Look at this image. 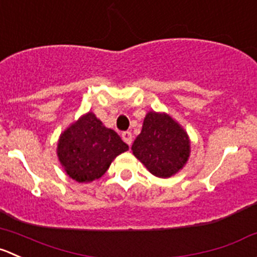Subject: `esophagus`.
<instances>
[{"instance_id": "34e87169", "label": "esophagus", "mask_w": 257, "mask_h": 257, "mask_svg": "<svg viewBox=\"0 0 257 257\" xmlns=\"http://www.w3.org/2000/svg\"><path fill=\"white\" fill-rule=\"evenodd\" d=\"M121 138H123V141L125 142L128 146H131L132 142H133V136H132L131 132H124V133L121 134Z\"/></svg>"}]
</instances>
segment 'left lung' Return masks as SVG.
Returning <instances> with one entry per match:
<instances>
[{
	"mask_svg": "<svg viewBox=\"0 0 257 257\" xmlns=\"http://www.w3.org/2000/svg\"><path fill=\"white\" fill-rule=\"evenodd\" d=\"M132 152L153 176L169 178L188 162L191 141L183 126L169 114L149 110Z\"/></svg>",
	"mask_w": 257,
	"mask_h": 257,
	"instance_id": "1",
	"label": "left lung"
}]
</instances>
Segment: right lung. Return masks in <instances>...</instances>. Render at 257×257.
I'll list each match as a JSON object with an SVG mask.
<instances>
[{
  "label": "right lung",
  "mask_w": 257,
  "mask_h": 257,
  "mask_svg": "<svg viewBox=\"0 0 257 257\" xmlns=\"http://www.w3.org/2000/svg\"><path fill=\"white\" fill-rule=\"evenodd\" d=\"M128 149L118 133L88 111L60 134L56 154L71 179L90 183L100 178L111 162Z\"/></svg>",
  "instance_id": "obj_1"
}]
</instances>
